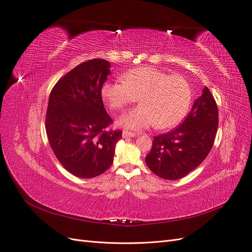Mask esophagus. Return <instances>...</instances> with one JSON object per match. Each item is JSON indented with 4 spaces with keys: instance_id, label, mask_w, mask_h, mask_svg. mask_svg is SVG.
<instances>
[{
    "instance_id": "esophagus-1",
    "label": "esophagus",
    "mask_w": 252,
    "mask_h": 252,
    "mask_svg": "<svg viewBox=\"0 0 252 252\" xmlns=\"http://www.w3.org/2000/svg\"><path fill=\"white\" fill-rule=\"evenodd\" d=\"M123 137H124V138H128V137H136V134H135V133H133V131L124 130V131H123Z\"/></svg>"
}]
</instances>
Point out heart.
<instances>
[{"instance_id": "1", "label": "heart", "mask_w": 252, "mask_h": 252, "mask_svg": "<svg viewBox=\"0 0 252 252\" xmlns=\"http://www.w3.org/2000/svg\"><path fill=\"white\" fill-rule=\"evenodd\" d=\"M102 97L114 111L140 98L141 105L122 115L119 126L130 129H144L155 125L167 128L178 125L186 115L192 91L184 76L168 75L151 66H143L126 72L124 81L106 82Z\"/></svg>"}]
</instances>
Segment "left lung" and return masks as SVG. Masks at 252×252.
<instances>
[{"instance_id": "8db88e82", "label": "left lung", "mask_w": 252, "mask_h": 252, "mask_svg": "<svg viewBox=\"0 0 252 252\" xmlns=\"http://www.w3.org/2000/svg\"><path fill=\"white\" fill-rule=\"evenodd\" d=\"M219 126L217 102L208 88L195 102L182 124L168 133L155 136L145 158L156 176L165 180L186 177L199 165L214 146Z\"/></svg>"}]
</instances>
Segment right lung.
I'll return each mask as SVG.
<instances>
[{
    "mask_svg": "<svg viewBox=\"0 0 252 252\" xmlns=\"http://www.w3.org/2000/svg\"><path fill=\"white\" fill-rule=\"evenodd\" d=\"M110 63L91 59L63 75L53 87L46 113L50 146L62 166L75 177L100 176L113 162L121 129L102 101V87L110 74Z\"/></svg>",
    "mask_w": 252,
    "mask_h": 252,
    "instance_id": "add662e5",
    "label": "right lung"
}]
</instances>
